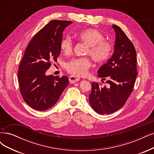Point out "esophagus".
<instances>
[{
  "label": "esophagus",
  "mask_w": 154,
  "mask_h": 154,
  "mask_svg": "<svg viewBox=\"0 0 154 154\" xmlns=\"http://www.w3.org/2000/svg\"><path fill=\"white\" fill-rule=\"evenodd\" d=\"M69 82L71 83H74L78 82L79 80V78H78L76 76H71L69 78Z\"/></svg>",
  "instance_id": "34e87169"
}]
</instances>
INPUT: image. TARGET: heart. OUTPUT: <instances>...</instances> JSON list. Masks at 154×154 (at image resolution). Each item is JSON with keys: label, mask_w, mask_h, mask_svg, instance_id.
I'll use <instances>...</instances> for the list:
<instances>
[{"label": "heart", "mask_w": 154, "mask_h": 154, "mask_svg": "<svg viewBox=\"0 0 154 154\" xmlns=\"http://www.w3.org/2000/svg\"><path fill=\"white\" fill-rule=\"evenodd\" d=\"M78 39L88 46L86 54L91 57L96 63L106 61L111 54L113 46L108 41H104V35L97 30L89 29L80 32L76 35ZM60 48L63 54L69 55L73 48L72 41L70 37L63 38ZM91 66V62L88 58H78L69 61L66 64V70L73 76L86 75Z\"/></svg>", "instance_id": "obj_1"}]
</instances>
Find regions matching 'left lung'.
I'll list each match as a JSON object with an SVG mask.
<instances>
[{"instance_id": "left-lung-1", "label": "left lung", "mask_w": 154, "mask_h": 154, "mask_svg": "<svg viewBox=\"0 0 154 154\" xmlns=\"http://www.w3.org/2000/svg\"><path fill=\"white\" fill-rule=\"evenodd\" d=\"M112 28L116 35L114 52L97 71L99 78L108 79L107 85L93 82L89 95L90 104L100 115L113 113L123 107L132 92L137 75L133 45L119 26L113 25Z\"/></svg>"}]
</instances>
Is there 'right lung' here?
<instances>
[{
    "label": "right lung",
    "instance_id": "add662e5",
    "mask_svg": "<svg viewBox=\"0 0 154 154\" xmlns=\"http://www.w3.org/2000/svg\"><path fill=\"white\" fill-rule=\"evenodd\" d=\"M71 21L52 20L37 33L26 47L18 68L20 91L25 102L38 111L48 109L69 84L66 76L46 75L60 54L63 32Z\"/></svg>",
    "mask_w": 154,
    "mask_h": 154
}]
</instances>
